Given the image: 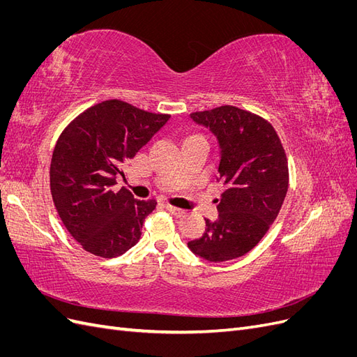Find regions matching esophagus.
I'll list each match as a JSON object with an SVG mask.
<instances>
[{
    "label": "esophagus",
    "instance_id": "1",
    "mask_svg": "<svg viewBox=\"0 0 357 357\" xmlns=\"http://www.w3.org/2000/svg\"><path fill=\"white\" fill-rule=\"evenodd\" d=\"M165 208H167L172 215H176V218H181V215L185 214V210L177 208V207H172V205H169V204L165 205Z\"/></svg>",
    "mask_w": 357,
    "mask_h": 357
}]
</instances>
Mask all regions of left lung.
Wrapping results in <instances>:
<instances>
[{"label":"left lung","instance_id":"left-lung-1","mask_svg":"<svg viewBox=\"0 0 357 357\" xmlns=\"http://www.w3.org/2000/svg\"><path fill=\"white\" fill-rule=\"evenodd\" d=\"M190 119L218 139V180L226 190L218 220H205L204 235L188 247L205 261H231L250 252L274 223L289 188L287 158L273 125L250 112L222 105Z\"/></svg>","mask_w":357,"mask_h":357}]
</instances>
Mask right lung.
<instances>
[{"instance_id":"right-lung-1","label":"right lung","mask_w":357,"mask_h":357,"mask_svg":"<svg viewBox=\"0 0 357 357\" xmlns=\"http://www.w3.org/2000/svg\"><path fill=\"white\" fill-rule=\"evenodd\" d=\"M169 117L110 100L63 129L52 155V198L62 223L86 252L110 259L138 243L156 201H138L128 189L116 192L113 186Z\"/></svg>"}]
</instances>
